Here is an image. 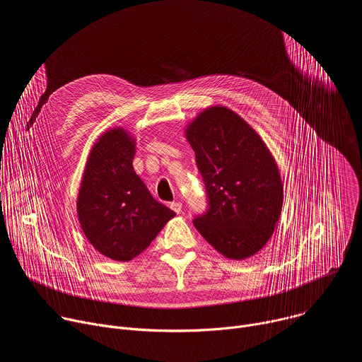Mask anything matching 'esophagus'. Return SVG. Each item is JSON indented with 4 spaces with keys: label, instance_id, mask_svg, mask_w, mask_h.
<instances>
[{
    "label": "esophagus",
    "instance_id": "34e87169",
    "mask_svg": "<svg viewBox=\"0 0 362 362\" xmlns=\"http://www.w3.org/2000/svg\"><path fill=\"white\" fill-rule=\"evenodd\" d=\"M170 208H172L176 214H180V212H182V203H180V202H173V203H170Z\"/></svg>",
    "mask_w": 362,
    "mask_h": 362
}]
</instances>
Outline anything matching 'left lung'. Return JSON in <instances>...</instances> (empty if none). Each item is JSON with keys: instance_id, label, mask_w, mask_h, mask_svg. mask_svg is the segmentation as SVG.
<instances>
[{"instance_id": "obj_1", "label": "left lung", "mask_w": 362, "mask_h": 362, "mask_svg": "<svg viewBox=\"0 0 362 362\" xmlns=\"http://www.w3.org/2000/svg\"><path fill=\"white\" fill-rule=\"evenodd\" d=\"M196 154L208 209L193 225L229 259L259 252L281 216L284 187L264 140L235 112L215 106L186 129Z\"/></svg>"}]
</instances>
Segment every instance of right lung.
Masks as SVG:
<instances>
[{
	"mask_svg": "<svg viewBox=\"0 0 362 362\" xmlns=\"http://www.w3.org/2000/svg\"><path fill=\"white\" fill-rule=\"evenodd\" d=\"M134 153V140L124 129L106 132L90 151L77 197L86 238L101 255L120 262L140 255L176 216L136 175Z\"/></svg>",
	"mask_w": 362,
	"mask_h": 362,
	"instance_id": "add662e5",
	"label": "right lung"
}]
</instances>
